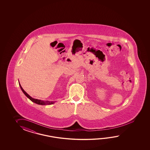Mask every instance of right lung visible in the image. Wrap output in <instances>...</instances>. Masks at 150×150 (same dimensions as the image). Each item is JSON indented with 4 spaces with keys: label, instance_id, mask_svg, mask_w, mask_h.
I'll return each mask as SVG.
<instances>
[{
    "label": "right lung",
    "instance_id": "right-lung-1",
    "mask_svg": "<svg viewBox=\"0 0 150 150\" xmlns=\"http://www.w3.org/2000/svg\"><path fill=\"white\" fill-rule=\"evenodd\" d=\"M19 85L20 87V88H21V89L22 90V91H23V93L25 94V95L28 99H30L31 101H32V102H34L35 103H36V104H38V105H51V104H53V103H54V102H50V101H43V100H38V99H34V98H32L31 96H29L28 94L27 93L25 92V91L23 90V88H22V87L21 86V85L19 83Z\"/></svg>",
    "mask_w": 150,
    "mask_h": 150
}]
</instances>
